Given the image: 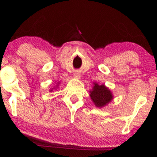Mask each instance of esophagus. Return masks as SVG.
<instances>
[{
	"instance_id": "obj_1",
	"label": "esophagus",
	"mask_w": 157,
	"mask_h": 157,
	"mask_svg": "<svg viewBox=\"0 0 157 157\" xmlns=\"http://www.w3.org/2000/svg\"><path fill=\"white\" fill-rule=\"evenodd\" d=\"M74 77H75V78L80 79V77H81V75H80V74L79 73V72H75V73H74Z\"/></svg>"
}]
</instances>
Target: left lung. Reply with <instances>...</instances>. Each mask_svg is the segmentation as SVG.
I'll return each mask as SVG.
<instances>
[{
	"instance_id": "obj_1",
	"label": "left lung",
	"mask_w": 157,
	"mask_h": 157,
	"mask_svg": "<svg viewBox=\"0 0 157 157\" xmlns=\"http://www.w3.org/2000/svg\"><path fill=\"white\" fill-rule=\"evenodd\" d=\"M94 84V86L93 87V90L90 91V97L94 105L97 107H102L111 102L113 99L111 91L104 85L100 86L97 83Z\"/></svg>"
}]
</instances>
